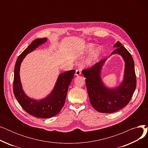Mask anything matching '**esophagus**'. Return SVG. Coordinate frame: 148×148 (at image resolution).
Segmentation results:
<instances>
[{
    "label": "esophagus",
    "instance_id": "esophagus-1",
    "mask_svg": "<svg viewBox=\"0 0 148 148\" xmlns=\"http://www.w3.org/2000/svg\"><path fill=\"white\" fill-rule=\"evenodd\" d=\"M82 72H81V69H76L75 71V75H80L81 74Z\"/></svg>",
    "mask_w": 148,
    "mask_h": 148
}]
</instances>
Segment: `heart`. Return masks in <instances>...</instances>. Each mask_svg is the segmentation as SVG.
Returning <instances> with one entry per match:
<instances>
[{"label":"heart","mask_w":148,"mask_h":148,"mask_svg":"<svg viewBox=\"0 0 148 148\" xmlns=\"http://www.w3.org/2000/svg\"><path fill=\"white\" fill-rule=\"evenodd\" d=\"M94 47V45L93 44H89L87 47H86V51H90L93 50ZM99 53H100V51L99 49H97L95 50H94L93 51L90 55L89 56L88 59V64H91L92 62H94V61H95L98 56H99Z\"/></svg>","instance_id":"heart-1"}]
</instances>
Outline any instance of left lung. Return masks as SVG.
I'll return each instance as SVG.
<instances>
[{
	"label": "left lung",
	"instance_id": "8db88e82",
	"mask_svg": "<svg viewBox=\"0 0 148 148\" xmlns=\"http://www.w3.org/2000/svg\"><path fill=\"white\" fill-rule=\"evenodd\" d=\"M116 49L112 54H121L125 60L124 79L118 88H106L100 77L101 69L106 59L97 62L91 67L83 69L90 103L95 109L101 113H112L125 107L130 101L136 88L134 62L130 52L118 41L114 45Z\"/></svg>",
	"mask_w": 148,
	"mask_h": 148
}]
</instances>
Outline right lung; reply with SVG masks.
Here are the masks:
<instances>
[{
	"mask_svg": "<svg viewBox=\"0 0 148 148\" xmlns=\"http://www.w3.org/2000/svg\"><path fill=\"white\" fill-rule=\"evenodd\" d=\"M47 38H38L32 42L18 57L15 65L13 82V91L18 102L27 113L40 118H49L58 114L65 104L69 85L71 83L75 69L59 75L55 87L48 97L40 101H35L27 97L23 92L20 79V67L26 54L34 51L44 43Z\"/></svg>",
	"mask_w": 148,
	"mask_h": 148,
	"instance_id": "add662e5",
	"label": "right lung"
}]
</instances>
